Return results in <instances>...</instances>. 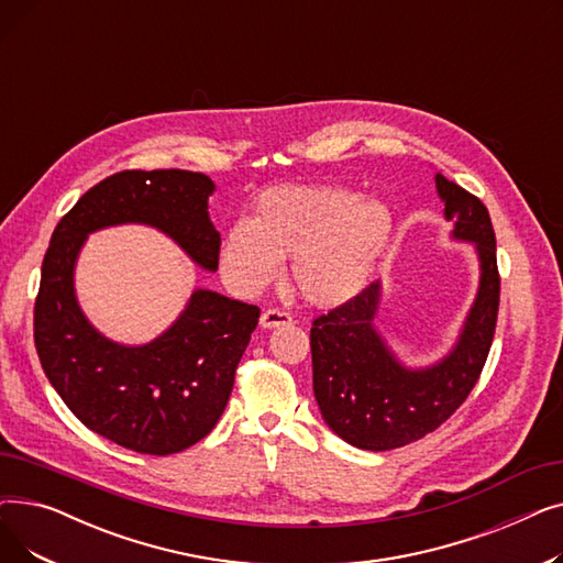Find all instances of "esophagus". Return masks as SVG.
Instances as JSON below:
<instances>
[{"mask_svg":"<svg viewBox=\"0 0 563 563\" xmlns=\"http://www.w3.org/2000/svg\"><path fill=\"white\" fill-rule=\"evenodd\" d=\"M291 323V317L283 310H276V308H269L264 310L262 317H260V327L262 329H278V327H289Z\"/></svg>","mask_w":563,"mask_h":563,"instance_id":"esophagus-1","label":"esophagus"}]
</instances>
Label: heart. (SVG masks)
<instances>
[{"label":"heart","instance_id":"b5f03b06","mask_svg":"<svg viewBox=\"0 0 563 563\" xmlns=\"http://www.w3.org/2000/svg\"><path fill=\"white\" fill-rule=\"evenodd\" d=\"M395 232L393 210L342 187H276L264 191L249 221L221 240L225 283L251 297L269 285L280 260L294 289L317 308H338L369 285Z\"/></svg>","mask_w":563,"mask_h":563}]
</instances>
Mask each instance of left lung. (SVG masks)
<instances>
[{
    "instance_id": "1",
    "label": "left lung",
    "mask_w": 563,
    "mask_h": 563,
    "mask_svg": "<svg viewBox=\"0 0 563 563\" xmlns=\"http://www.w3.org/2000/svg\"><path fill=\"white\" fill-rule=\"evenodd\" d=\"M433 180L454 223L452 240L470 242L479 260V287L454 346L433 365H404L374 327L380 283L312 321V390L321 418L358 450L404 448L438 429L475 388L490 351L499 274L488 210L445 175Z\"/></svg>"
}]
</instances>
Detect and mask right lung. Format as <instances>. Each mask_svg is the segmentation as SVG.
<instances>
[{
	"instance_id": "1",
	"label": "right lung",
	"mask_w": 563,
	"mask_h": 563,
	"mask_svg": "<svg viewBox=\"0 0 563 563\" xmlns=\"http://www.w3.org/2000/svg\"><path fill=\"white\" fill-rule=\"evenodd\" d=\"M214 183L191 170H123L88 189L52 232L34 308V340L52 388L77 420L139 454L183 452L219 422L260 308L194 289L170 327L145 344L102 335L75 291L77 257L104 228L151 225L205 272L219 269L210 219Z\"/></svg>"
}]
</instances>
